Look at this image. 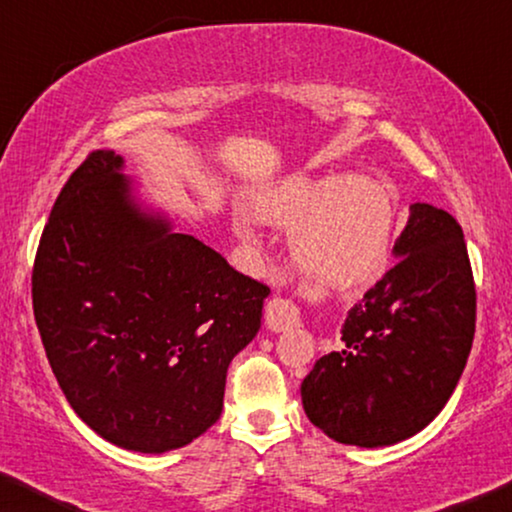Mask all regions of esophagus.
Wrapping results in <instances>:
<instances>
[{"label":"esophagus","mask_w":512,"mask_h":512,"mask_svg":"<svg viewBox=\"0 0 512 512\" xmlns=\"http://www.w3.org/2000/svg\"><path fill=\"white\" fill-rule=\"evenodd\" d=\"M266 326L276 333L292 329V326H299V308H296L292 301L273 296V299L266 303Z\"/></svg>","instance_id":"1"}]
</instances>
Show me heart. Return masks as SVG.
<instances>
[{
    "instance_id": "b5f03b06",
    "label": "heart",
    "mask_w": 512,
    "mask_h": 512,
    "mask_svg": "<svg viewBox=\"0 0 512 512\" xmlns=\"http://www.w3.org/2000/svg\"><path fill=\"white\" fill-rule=\"evenodd\" d=\"M255 213L266 225L289 230L299 269L329 287L368 280L391 250L398 197L377 174H296L264 190Z\"/></svg>"
}]
</instances>
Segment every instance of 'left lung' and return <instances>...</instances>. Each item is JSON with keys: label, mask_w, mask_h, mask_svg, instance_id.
<instances>
[{"label": "left lung", "mask_w": 512, "mask_h": 512, "mask_svg": "<svg viewBox=\"0 0 512 512\" xmlns=\"http://www.w3.org/2000/svg\"><path fill=\"white\" fill-rule=\"evenodd\" d=\"M398 259L347 312L342 349L301 384L310 423L338 444L381 448L414 437L451 400L476 331V287L462 227L416 202Z\"/></svg>", "instance_id": "8db88e82"}]
</instances>
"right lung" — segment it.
<instances>
[{
	"instance_id": "1",
	"label": "right lung",
	"mask_w": 512,
	"mask_h": 512,
	"mask_svg": "<svg viewBox=\"0 0 512 512\" xmlns=\"http://www.w3.org/2000/svg\"><path fill=\"white\" fill-rule=\"evenodd\" d=\"M271 289L140 202L94 151L61 188L34 262V317L75 414L110 444L167 453L223 411L232 358Z\"/></svg>"
}]
</instances>
